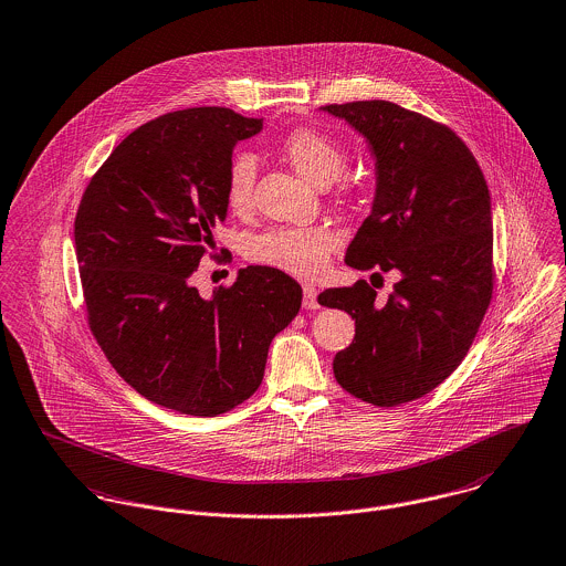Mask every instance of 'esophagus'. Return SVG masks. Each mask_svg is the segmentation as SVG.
I'll use <instances>...</instances> for the list:
<instances>
[{
  "label": "esophagus",
  "mask_w": 566,
  "mask_h": 566,
  "mask_svg": "<svg viewBox=\"0 0 566 566\" xmlns=\"http://www.w3.org/2000/svg\"><path fill=\"white\" fill-rule=\"evenodd\" d=\"M303 307H305V310H318V307H321V305H318V292H316V287L310 285V283L303 285Z\"/></svg>",
  "instance_id": "obj_1"
}]
</instances>
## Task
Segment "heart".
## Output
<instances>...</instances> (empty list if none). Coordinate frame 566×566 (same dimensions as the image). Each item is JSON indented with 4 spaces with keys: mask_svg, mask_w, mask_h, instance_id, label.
Returning <instances> with one entry per match:
<instances>
[{
    "mask_svg": "<svg viewBox=\"0 0 566 566\" xmlns=\"http://www.w3.org/2000/svg\"><path fill=\"white\" fill-rule=\"evenodd\" d=\"M283 153L310 182L326 187L339 178L346 165L344 148L316 130H294L283 142ZM256 176V157L250 150L233 155L227 169L224 196L233 211L248 209ZM339 238L328 227H276L245 242V256L259 265L296 276H314L326 265Z\"/></svg>",
    "mask_w": 566,
    "mask_h": 566,
    "instance_id": "b5f03b06",
    "label": "heart"
}]
</instances>
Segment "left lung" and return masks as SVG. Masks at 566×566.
<instances>
[{
	"instance_id": "obj_1",
	"label": "left lung",
	"mask_w": 566,
	"mask_h": 566,
	"mask_svg": "<svg viewBox=\"0 0 566 566\" xmlns=\"http://www.w3.org/2000/svg\"><path fill=\"white\" fill-rule=\"evenodd\" d=\"M323 111L355 128L375 159L373 209L344 261L401 274L386 303L366 281L318 296L355 321L333 373L353 397L395 407L438 388L484 321L494 281L490 193L464 142L433 119L386 99Z\"/></svg>"
}]
</instances>
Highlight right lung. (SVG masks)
<instances>
[{"instance_id": "add662e5", "label": "right lung", "mask_w": 566, "mask_h": 566, "mask_svg": "<svg viewBox=\"0 0 566 566\" xmlns=\"http://www.w3.org/2000/svg\"><path fill=\"white\" fill-rule=\"evenodd\" d=\"M263 128L222 106L167 113L130 133L91 178L74 224L88 326L142 397L218 416L263 381L268 348L301 310V285L248 265L202 298L191 285L227 220L235 146Z\"/></svg>"}]
</instances>
